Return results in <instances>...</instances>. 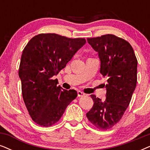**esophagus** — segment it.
<instances>
[{
  "instance_id": "esophagus-1",
  "label": "esophagus",
  "mask_w": 150,
  "mask_h": 150,
  "mask_svg": "<svg viewBox=\"0 0 150 150\" xmlns=\"http://www.w3.org/2000/svg\"><path fill=\"white\" fill-rule=\"evenodd\" d=\"M84 93L83 92H81V91H78L77 92V96H78V97H83V96H84Z\"/></svg>"
}]
</instances>
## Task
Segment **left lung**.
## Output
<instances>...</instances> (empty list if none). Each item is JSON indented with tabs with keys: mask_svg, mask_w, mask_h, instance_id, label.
Listing matches in <instances>:
<instances>
[{
	"mask_svg": "<svg viewBox=\"0 0 150 150\" xmlns=\"http://www.w3.org/2000/svg\"><path fill=\"white\" fill-rule=\"evenodd\" d=\"M87 41L98 52L107 93L105 101L91 96L94 104L86 117L98 129L107 130L120 120L129 105L137 83V59L130 43L115 35L88 38Z\"/></svg>",
	"mask_w": 150,
	"mask_h": 150,
	"instance_id": "left-lung-1",
	"label": "left lung"
}]
</instances>
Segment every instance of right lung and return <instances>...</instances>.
I'll list each match as a JSON object with an SVG mask.
<instances>
[{
	"mask_svg": "<svg viewBox=\"0 0 150 150\" xmlns=\"http://www.w3.org/2000/svg\"><path fill=\"white\" fill-rule=\"evenodd\" d=\"M86 42L84 38L43 33L32 38L23 50L18 69L22 96L30 117L39 126L57 122L77 96L76 91L62 89L52 77Z\"/></svg>",
	"mask_w": 150,
	"mask_h": 150,
	"instance_id": "obj_1",
	"label": "right lung"
}]
</instances>
